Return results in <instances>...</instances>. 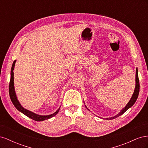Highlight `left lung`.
<instances>
[{"mask_svg": "<svg viewBox=\"0 0 148 148\" xmlns=\"http://www.w3.org/2000/svg\"><path fill=\"white\" fill-rule=\"evenodd\" d=\"M135 90H134V92L133 93L132 95V96L131 97L130 100L128 101V102L127 104V105L125 106V107H123V108L115 116H114V117H109V118H106V119H114L115 118H117L118 117H119V116L122 115V114H123L125 112H126L128 109L130 108V107H132L133 104H135L137 98L138 97V95H139V92H140V82H139V78H138V68H136V75H135ZM84 106L85 107H86V108L89 110L88 107H86V106L85 105V103H84ZM90 111V110H89Z\"/></svg>", "mask_w": 148, "mask_h": 148, "instance_id": "8db88e82", "label": "left lung"}]
</instances>
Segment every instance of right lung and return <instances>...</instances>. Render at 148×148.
Returning a JSON list of instances; mask_svg holds the SVG:
<instances>
[{
	"label": "right lung",
	"mask_w": 148,
	"mask_h": 148,
	"mask_svg": "<svg viewBox=\"0 0 148 148\" xmlns=\"http://www.w3.org/2000/svg\"><path fill=\"white\" fill-rule=\"evenodd\" d=\"M16 61V60H14L12 66L11 72H10V81L9 84V95H10V99L13 103V104L14 105V106L16 107V109L18 111H20V112L26 116H27V117H28L29 118L33 119L35 121H38V122H41V121H44L46 119H49L54 117V116L59 112L60 107L54 113L50 115H42L37 114L33 112H31L29 110L26 109L21 105L18 99L17 98L15 90V86H14V73H13V70H14Z\"/></svg>",
	"instance_id": "1"
}]
</instances>
